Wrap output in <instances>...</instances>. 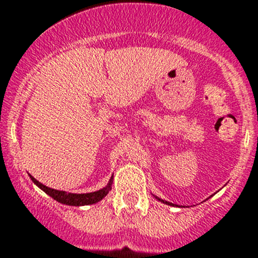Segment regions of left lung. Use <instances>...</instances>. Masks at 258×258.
<instances>
[{
    "instance_id": "obj_1",
    "label": "left lung",
    "mask_w": 258,
    "mask_h": 258,
    "mask_svg": "<svg viewBox=\"0 0 258 258\" xmlns=\"http://www.w3.org/2000/svg\"><path fill=\"white\" fill-rule=\"evenodd\" d=\"M156 199H158V197H156ZM159 201H162V202H164V204H168V205H172V206H174L173 205V204H170V202H167V201H164V200H160V199H158Z\"/></svg>"
}]
</instances>
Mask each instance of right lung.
I'll use <instances>...</instances> for the list:
<instances>
[{"label": "right lung", "instance_id": "1", "mask_svg": "<svg viewBox=\"0 0 258 258\" xmlns=\"http://www.w3.org/2000/svg\"><path fill=\"white\" fill-rule=\"evenodd\" d=\"M31 180L39 187L40 189L45 192L47 195H49L52 199H54L56 201L61 202V204H64V205L70 206H83V205H91V204H96L98 201L103 199V197L107 196L108 192L112 188V178H110L109 183H108L107 187L99 189V191L90 192V194H67L64 191H58V189H53L49 188V187L44 186L40 182H38L34 177H31Z\"/></svg>", "mask_w": 258, "mask_h": 258}]
</instances>
